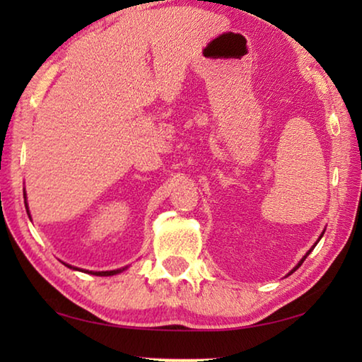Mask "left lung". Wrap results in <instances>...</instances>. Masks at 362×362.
<instances>
[{
	"label": "left lung",
	"mask_w": 362,
	"mask_h": 362,
	"mask_svg": "<svg viewBox=\"0 0 362 362\" xmlns=\"http://www.w3.org/2000/svg\"><path fill=\"white\" fill-rule=\"evenodd\" d=\"M324 231H326V230H324ZM324 231H322V233H321V236H320V238H317V241H316V243H315V246H316V244H317V243H320V240H321V238H322V235H324ZM315 246H313V247H311V249H310V250H308V252H306V254H305V255H303V259H302V260H300V262H298V263H297V265H296V267H293V268H292V269H291V273H293V272H296V269H297V268H298V267H300V265H302V263H303V260H305V259H306V257H308V255H310V252H311V250H313V249H315ZM291 273H289V274H291ZM289 274H287V276H289Z\"/></svg>",
	"instance_id": "1"
}]
</instances>
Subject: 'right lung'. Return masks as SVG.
Masks as SVG:
<instances>
[{"mask_svg": "<svg viewBox=\"0 0 362 362\" xmlns=\"http://www.w3.org/2000/svg\"><path fill=\"white\" fill-rule=\"evenodd\" d=\"M23 199H25V209H27L28 217L32 218V216H30V211H28V203H27V193H25V189H23ZM64 265L71 268V269H75V272H83V273H88V274H95V276H113V274H118V273H121V272H124V269L127 268V267H124V268H118V269H110V272H89V269H83V268H78V267H71V265H69V263H64Z\"/></svg>", "mask_w": 362, "mask_h": 362, "instance_id": "obj_1", "label": "right lung"}]
</instances>
